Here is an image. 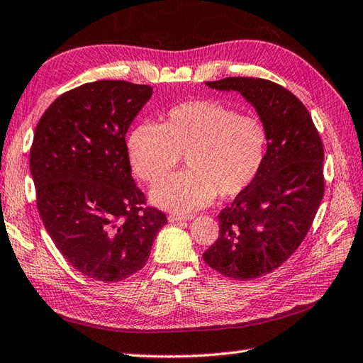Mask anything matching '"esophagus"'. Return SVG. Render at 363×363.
I'll return each mask as SVG.
<instances>
[{"label": "esophagus", "instance_id": "obj_1", "mask_svg": "<svg viewBox=\"0 0 363 363\" xmlns=\"http://www.w3.org/2000/svg\"><path fill=\"white\" fill-rule=\"evenodd\" d=\"M167 219L171 220V223H179V220H189L192 219V214H177V213H171L167 216Z\"/></svg>", "mask_w": 363, "mask_h": 363}]
</instances>
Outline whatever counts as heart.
<instances>
[{
  "instance_id": "obj_1",
  "label": "heart",
  "mask_w": 363,
  "mask_h": 363,
  "mask_svg": "<svg viewBox=\"0 0 363 363\" xmlns=\"http://www.w3.org/2000/svg\"><path fill=\"white\" fill-rule=\"evenodd\" d=\"M266 128L252 116L218 100H194L169 109L161 125L144 122L130 133L128 155L140 179L157 183L184 157L188 169L157 184L155 205L188 214L216 192L230 199L257 179L266 153Z\"/></svg>"
}]
</instances>
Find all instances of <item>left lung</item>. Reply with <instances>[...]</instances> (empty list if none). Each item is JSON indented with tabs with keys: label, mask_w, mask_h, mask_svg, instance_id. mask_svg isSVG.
I'll list each match as a JSON object with an SVG mask.
<instances>
[{
	"label": "left lung",
	"mask_w": 363,
	"mask_h": 363,
	"mask_svg": "<svg viewBox=\"0 0 363 363\" xmlns=\"http://www.w3.org/2000/svg\"><path fill=\"white\" fill-rule=\"evenodd\" d=\"M205 84L240 92L268 136L260 172L219 213V236L203 254L225 277L257 279L286 262L312 227L324 196L323 143L302 101L272 81L230 77Z\"/></svg>",
	"instance_id": "1"
}]
</instances>
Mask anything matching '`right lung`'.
<instances>
[{
	"mask_svg": "<svg viewBox=\"0 0 363 363\" xmlns=\"http://www.w3.org/2000/svg\"><path fill=\"white\" fill-rule=\"evenodd\" d=\"M152 87L86 83L57 97L34 133L29 169L37 210L65 260L100 282H121L149 260L164 213L145 206L125 135Z\"/></svg>",
	"mask_w": 363,
	"mask_h": 363,
	"instance_id": "add662e5",
	"label": "right lung"
}]
</instances>
